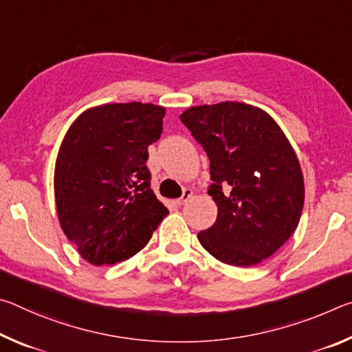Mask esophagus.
I'll return each mask as SVG.
<instances>
[{"label": "esophagus", "mask_w": 352, "mask_h": 352, "mask_svg": "<svg viewBox=\"0 0 352 352\" xmlns=\"http://www.w3.org/2000/svg\"><path fill=\"white\" fill-rule=\"evenodd\" d=\"M190 199H192V190H190V189H184V190H183V195H182V197L177 200V205H178V206H182V205L186 204V201H189Z\"/></svg>", "instance_id": "34e87169"}]
</instances>
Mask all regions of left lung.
Masks as SVG:
<instances>
[{"label":"left lung","mask_w":352,"mask_h":352,"mask_svg":"<svg viewBox=\"0 0 352 352\" xmlns=\"http://www.w3.org/2000/svg\"><path fill=\"white\" fill-rule=\"evenodd\" d=\"M210 158L208 194L217 205L199 241L225 264H259L294 234L305 205L295 151L270 115L243 102L190 107L180 115Z\"/></svg>","instance_id":"obj_1"}]
</instances>
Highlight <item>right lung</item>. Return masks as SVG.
Masks as SVG:
<instances>
[{"instance_id":"right-lung-1","label":"right lung","mask_w":352,"mask_h":352,"mask_svg":"<svg viewBox=\"0 0 352 352\" xmlns=\"http://www.w3.org/2000/svg\"><path fill=\"white\" fill-rule=\"evenodd\" d=\"M164 115L153 104H105L83 111L65 135L54 172L58 222L93 265L132 258L168 216L146 166Z\"/></svg>"}]
</instances>
